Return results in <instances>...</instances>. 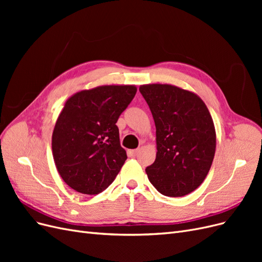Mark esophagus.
I'll return each instance as SVG.
<instances>
[{
	"instance_id": "34e87169",
	"label": "esophagus",
	"mask_w": 262,
	"mask_h": 262,
	"mask_svg": "<svg viewBox=\"0 0 262 262\" xmlns=\"http://www.w3.org/2000/svg\"><path fill=\"white\" fill-rule=\"evenodd\" d=\"M129 153H130L131 156H136L139 153V148H137V149H130Z\"/></svg>"
}]
</instances>
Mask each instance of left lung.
<instances>
[{
    "mask_svg": "<svg viewBox=\"0 0 262 262\" xmlns=\"http://www.w3.org/2000/svg\"><path fill=\"white\" fill-rule=\"evenodd\" d=\"M156 128V158L145 171L167 196L192 192L207 177L215 154L216 133L204 101L170 84L140 86Z\"/></svg>",
    "mask_w": 262,
    "mask_h": 262,
    "instance_id": "left-lung-1",
    "label": "left lung"
}]
</instances>
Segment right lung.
I'll return each mask as SVG.
<instances>
[{"mask_svg": "<svg viewBox=\"0 0 262 262\" xmlns=\"http://www.w3.org/2000/svg\"><path fill=\"white\" fill-rule=\"evenodd\" d=\"M136 85H102L72 95L55 121L52 155L66 184L83 194H98L126 160L118 118L136 96Z\"/></svg>", "mask_w": 262, "mask_h": 262, "instance_id": "right-lung-1", "label": "right lung"}]
</instances>
